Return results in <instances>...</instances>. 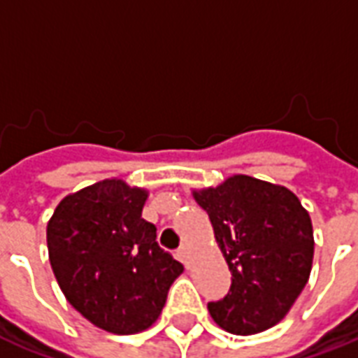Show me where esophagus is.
Here are the masks:
<instances>
[{"label": "esophagus", "instance_id": "obj_1", "mask_svg": "<svg viewBox=\"0 0 358 358\" xmlns=\"http://www.w3.org/2000/svg\"><path fill=\"white\" fill-rule=\"evenodd\" d=\"M176 255H178L180 261L187 266V261H189V248H187V243H184V245L178 249V253H176Z\"/></svg>", "mask_w": 358, "mask_h": 358}]
</instances>
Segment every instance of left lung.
Segmentation results:
<instances>
[{
    "label": "left lung",
    "instance_id": "obj_1",
    "mask_svg": "<svg viewBox=\"0 0 358 358\" xmlns=\"http://www.w3.org/2000/svg\"><path fill=\"white\" fill-rule=\"evenodd\" d=\"M207 210L232 285L210 301L213 320L236 336H251L284 318L307 285L315 238L308 213L287 187L234 174L217 187L194 189Z\"/></svg>",
    "mask_w": 358,
    "mask_h": 358
}]
</instances>
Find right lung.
Listing matches in <instances>:
<instances>
[{
    "label": "right lung",
    "instance_id": "add662e5",
    "mask_svg": "<svg viewBox=\"0 0 358 358\" xmlns=\"http://www.w3.org/2000/svg\"><path fill=\"white\" fill-rule=\"evenodd\" d=\"M148 192L118 178L66 195L48 222V251L66 301L86 320L128 336L155 322L184 266L141 218Z\"/></svg>",
    "mask_w": 358,
    "mask_h": 358
}]
</instances>
